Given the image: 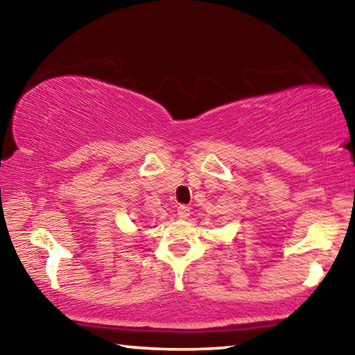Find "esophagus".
Instances as JSON below:
<instances>
[{
    "label": "esophagus",
    "instance_id": "1",
    "mask_svg": "<svg viewBox=\"0 0 355 355\" xmlns=\"http://www.w3.org/2000/svg\"><path fill=\"white\" fill-rule=\"evenodd\" d=\"M177 214L180 219H188L189 214H191V208L186 207V205H180L177 209Z\"/></svg>",
    "mask_w": 355,
    "mask_h": 355
}]
</instances>
